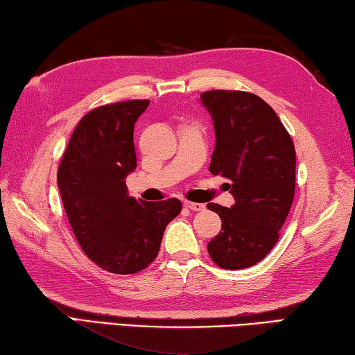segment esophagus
Listing matches in <instances>:
<instances>
[{
    "label": "esophagus",
    "instance_id": "obj_1",
    "mask_svg": "<svg viewBox=\"0 0 355 355\" xmlns=\"http://www.w3.org/2000/svg\"><path fill=\"white\" fill-rule=\"evenodd\" d=\"M184 207L190 209V211H205V205H200V202H191V201H184Z\"/></svg>",
    "mask_w": 355,
    "mask_h": 355
}]
</instances>
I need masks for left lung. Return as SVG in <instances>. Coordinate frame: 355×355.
<instances>
[{"instance_id": "8db88e82", "label": "left lung", "mask_w": 355, "mask_h": 355, "mask_svg": "<svg viewBox=\"0 0 355 355\" xmlns=\"http://www.w3.org/2000/svg\"><path fill=\"white\" fill-rule=\"evenodd\" d=\"M201 103L216 130L209 171L230 179L234 205L209 202L222 231L207 243L214 263L239 270L259 263L280 237L295 190V149L280 118L245 91H206Z\"/></svg>"}]
</instances>
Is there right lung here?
<instances>
[{
	"label": "right lung",
	"mask_w": 355,
	"mask_h": 355,
	"mask_svg": "<svg viewBox=\"0 0 355 355\" xmlns=\"http://www.w3.org/2000/svg\"><path fill=\"white\" fill-rule=\"evenodd\" d=\"M149 101L91 110L75 127L58 168L69 223L91 261L112 274L146 269L160 250L166 225L179 216L176 198L141 201L127 193L137 168L133 127Z\"/></svg>",
	"instance_id": "right-lung-1"
}]
</instances>
